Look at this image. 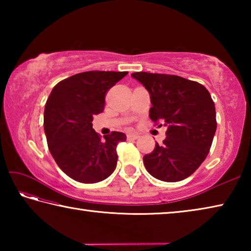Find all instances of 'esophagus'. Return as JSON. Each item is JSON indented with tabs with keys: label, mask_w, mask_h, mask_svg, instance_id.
<instances>
[{
	"label": "esophagus",
	"mask_w": 251,
	"mask_h": 251,
	"mask_svg": "<svg viewBox=\"0 0 251 251\" xmlns=\"http://www.w3.org/2000/svg\"><path fill=\"white\" fill-rule=\"evenodd\" d=\"M139 136L137 134H127V139L128 141H135V139H138Z\"/></svg>",
	"instance_id": "obj_1"
}]
</instances>
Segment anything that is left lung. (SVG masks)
Listing matches in <instances>:
<instances>
[{
	"label": "left lung",
	"mask_w": 251,
	"mask_h": 251,
	"mask_svg": "<svg viewBox=\"0 0 251 251\" xmlns=\"http://www.w3.org/2000/svg\"><path fill=\"white\" fill-rule=\"evenodd\" d=\"M131 76L150 92L151 120L167 126L163 144L156 143L155 150L144 156L147 172L163 181L185 179L205 160L217 128L209 92L176 75L136 72Z\"/></svg>",
	"instance_id": "obj_1"
}]
</instances>
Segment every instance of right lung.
<instances>
[{
  "instance_id": "obj_1",
  "label": "right lung",
  "mask_w": 251,
  "mask_h": 251,
  "mask_svg": "<svg viewBox=\"0 0 251 251\" xmlns=\"http://www.w3.org/2000/svg\"><path fill=\"white\" fill-rule=\"evenodd\" d=\"M127 72L90 71L55 85L45 104L44 130L49 150L67 176L84 184L104 180L115 171L116 147L126 135H100L93 129V116L101 113L105 96Z\"/></svg>"
}]
</instances>
